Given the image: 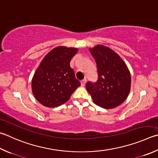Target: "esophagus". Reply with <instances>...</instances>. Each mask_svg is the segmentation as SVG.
<instances>
[{
	"mask_svg": "<svg viewBox=\"0 0 158 158\" xmlns=\"http://www.w3.org/2000/svg\"><path fill=\"white\" fill-rule=\"evenodd\" d=\"M85 84H86V79H84V80H82V81H81V85L82 87L85 86Z\"/></svg>",
	"mask_w": 158,
	"mask_h": 158,
	"instance_id": "34e87169",
	"label": "esophagus"
}]
</instances>
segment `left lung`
<instances>
[{"label": "left lung", "mask_w": 158, "mask_h": 158, "mask_svg": "<svg viewBox=\"0 0 158 158\" xmlns=\"http://www.w3.org/2000/svg\"><path fill=\"white\" fill-rule=\"evenodd\" d=\"M97 63L98 80L85 85L93 102L99 106L111 109L122 104L131 90V77L127 64L110 48L97 45L89 48Z\"/></svg>", "instance_id": "obj_1"}]
</instances>
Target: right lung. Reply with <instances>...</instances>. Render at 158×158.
<instances>
[{"instance_id": "right-lung-1", "label": "right lung", "mask_w": 158, "mask_h": 158, "mask_svg": "<svg viewBox=\"0 0 158 158\" xmlns=\"http://www.w3.org/2000/svg\"><path fill=\"white\" fill-rule=\"evenodd\" d=\"M78 48L59 46L50 51L31 79V90L40 104L54 108L68 102L81 84L70 65Z\"/></svg>"}]
</instances>
